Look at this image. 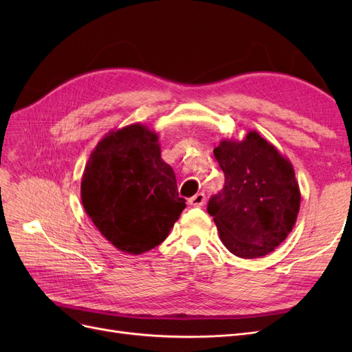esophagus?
<instances>
[{
  "instance_id": "esophagus-1",
  "label": "esophagus",
  "mask_w": 352,
  "mask_h": 352,
  "mask_svg": "<svg viewBox=\"0 0 352 352\" xmlns=\"http://www.w3.org/2000/svg\"><path fill=\"white\" fill-rule=\"evenodd\" d=\"M204 202H206V194L204 192H198L194 197L189 198V204L194 206V207L204 206Z\"/></svg>"
}]
</instances>
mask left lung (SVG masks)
I'll return each instance as SVG.
<instances>
[{
  "instance_id": "obj_1",
  "label": "left lung",
  "mask_w": 352,
  "mask_h": 352,
  "mask_svg": "<svg viewBox=\"0 0 352 352\" xmlns=\"http://www.w3.org/2000/svg\"><path fill=\"white\" fill-rule=\"evenodd\" d=\"M214 157L225 186L208 201L223 245L241 258L267 255L292 230L301 194L292 164L257 132L223 140Z\"/></svg>"
}]
</instances>
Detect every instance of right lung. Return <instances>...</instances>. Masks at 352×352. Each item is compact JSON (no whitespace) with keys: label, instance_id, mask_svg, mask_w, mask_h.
<instances>
[{"label":"right lung","instance_id":"obj_1","mask_svg":"<svg viewBox=\"0 0 352 352\" xmlns=\"http://www.w3.org/2000/svg\"><path fill=\"white\" fill-rule=\"evenodd\" d=\"M87 214L117 250L142 254L162 243L186 207L158 136L135 123L105 135L80 184Z\"/></svg>","mask_w":352,"mask_h":352}]
</instances>
